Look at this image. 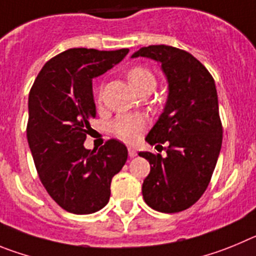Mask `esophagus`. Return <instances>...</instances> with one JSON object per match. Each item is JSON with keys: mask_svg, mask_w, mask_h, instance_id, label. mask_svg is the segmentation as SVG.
<instances>
[{"mask_svg": "<svg viewBox=\"0 0 256 256\" xmlns=\"http://www.w3.org/2000/svg\"><path fill=\"white\" fill-rule=\"evenodd\" d=\"M128 156H130L131 158H134V156H138V152L132 148H128Z\"/></svg>", "mask_w": 256, "mask_h": 256, "instance_id": "34e87169", "label": "esophagus"}]
</instances>
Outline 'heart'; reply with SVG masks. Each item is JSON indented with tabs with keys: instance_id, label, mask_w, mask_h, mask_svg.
I'll return each instance as SVG.
<instances>
[{
	"instance_id": "1",
	"label": "heart",
	"mask_w": 256,
	"mask_h": 256,
	"mask_svg": "<svg viewBox=\"0 0 256 256\" xmlns=\"http://www.w3.org/2000/svg\"><path fill=\"white\" fill-rule=\"evenodd\" d=\"M128 82L139 94L152 93L156 86V78L153 71L145 66H134L126 72ZM102 93L98 92V98L100 100ZM146 128V120L140 114H124L118 116L112 124V131L125 142H135L144 130Z\"/></svg>"
}]
</instances>
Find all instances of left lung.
Instances as JSON below:
<instances>
[{
    "label": "left lung",
    "mask_w": 256,
    "mask_h": 256,
    "mask_svg": "<svg viewBox=\"0 0 256 256\" xmlns=\"http://www.w3.org/2000/svg\"><path fill=\"white\" fill-rule=\"evenodd\" d=\"M132 57L160 62L170 89L164 111L145 139L150 145L167 144L162 147L166 156L139 153L150 164L142 198L154 210L182 212L206 190L222 146L216 82L199 60L180 48L149 46Z\"/></svg>",
    "instance_id": "1"
}]
</instances>
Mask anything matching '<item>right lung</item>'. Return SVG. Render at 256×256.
Returning <instances> with one entry per match:
<instances>
[{
  "label": "right lung",
  "mask_w": 256,
  "mask_h": 256,
  "mask_svg": "<svg viewBox=\"0 0 256 256\" xmlns=\"http://www.w3.org/2000/svg\"><path fill=\"white\" fill-rule=\"evenodd\" d=\"M128 54V48H71L46 62L29 93L26 138L39 180L70 213L100 210L110 200L112 177L128 160L125 144L116 139L98 152L84 148L96 114L93 78Z\"/></svg>",
  "instance_id": "1"
}]
</instances>
